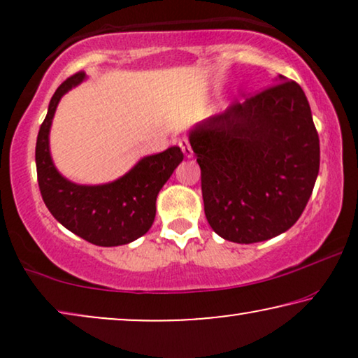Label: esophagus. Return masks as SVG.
Instances as JSON below:
<instances>
[{"mask_svg": "<svg viewBox=\"0 0 358 358\" xmlns=\"http://www.w3.org/2000/svg\"><path fill=\"white\" fill-rule=\"evenodd\" d=\"M179 146H180V150H182L185 158H192L194 151H192V146H190V143H189V138H185V136H184V138H180Z\"/></svg>", "mask_w": 358, "mask_h": 358, "instance_id": "34e87169", "label": "esophagus"}]
</instances>
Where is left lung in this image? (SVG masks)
<instances>
[{
	"instance_id": "left-lung-1",
	"label": "left lung",
	"mask_w": 358,
	"mask_h": 358,
	"mask_svg": "<svg viewBox=\"0 0 358 358\" xmlns=\"http://www.w3.org/2000/svg\"><path fill=\"white\" fill-rule=\"evenodd\" d=\"M189 141L215 233L251 244L296 223L320 173V136L298 83L278 75L275 85L195 125Z\"/></svg>"
}]
</instances>
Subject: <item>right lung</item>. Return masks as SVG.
Here are the masks:
<instances>
[{
    "label": "right lung",
    "mask_w": 358,
    "mask_h": 358,
    "mask_svg": "<svg viewBox=\"0 0 358 358\" xmlns=\"http://www.w3.org/2000/svg\"><path fill=\"white\" fill-rule=\"evenodd\" d=\"M85 80L76 73L63 81L52 96L45 120L37 135V180L47 208L66 229L96 246H122L148 231L155 222L156 197L184 159L179 146L141 158L114 182L80 185L58 173L50 156L48 134L63 94Z\"/></svg>",
    "instance_id": "right-lung-1"
}]
</instances>
